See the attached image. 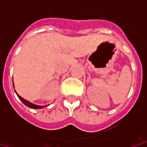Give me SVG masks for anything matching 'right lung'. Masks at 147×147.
<instances>
[{"label":"right lung","mask_w":147,"mask_h":147,"mask_svg":"<svg viewBox=\"0 0 147 147\" xmlns=\"http://www.w3.org/2000/svg\"><path fill=\"white\" fill-rule=\"evenodd\" d=\"M13 87H14V86H13ZM17 96H18V98H20V100H21L24 105H26V106H27V107H30V108H33V109H39V108H42V107H46V106H39V105H34V104H32V103L29 102V101L26 100L23 98H21V97L20 96V95H18V94H17Z\"/></svg>","instance_id":"add662e5"}]
</instances>
